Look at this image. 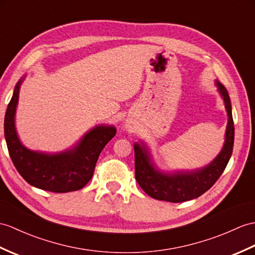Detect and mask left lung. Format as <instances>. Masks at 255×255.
<instances>
[{"instance_id":"8db88e82","label":"left lung","mask_w":255,"mask_h":255,"mask_svg":"<svg viewBox=\"0 0 255 255\" xmlns=\"http://www.w3.org/2000/svg\"><path fill=\"white\" fill-rule=\"evenodd\" d=\"M216 86L224 99L227 111L228 123L225 133V143L222 151L213 161L202 168L195 170H178L165 173L159 170L153 162L147 146L140 142L134 143L135 180L151 198L167 202L178 203L199 198L206 192L220 178L233 154L235 127L232 114V103L228 92L220 81Z\"/></svg>"}]
</instances>
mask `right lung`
Returning <instances> with one entry per match:
<instances>
[{
    "label": "right lung",
    "instance_id": "add662e5",
    "mask_svg": "<svg viewBox=\"0 0 255 255\" xmlns=\"http://www.w3.org/2000/svg\"><path fill=\"white\" fill-rule=\"evenodd\" d=\"M23 79L25 77L15 86L4 118L5 140L13 164L22 178L35 188L56 193L79 190L92 178L100 153L115 135L116 128L96 126L73 147L54 154L27 149L15 127V113Z\"/></svg>",
    "mask_w": 255,
    "mask_h": 255
}]
</instances>
